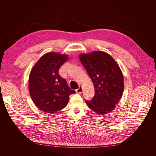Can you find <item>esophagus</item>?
<instances>
[{
  "label": "esophagus",
  "instance_id": "34e87169",
  "mask_svg": "<svg viewBox=\"0 0 156 156\" xmlns=\"http://www.w3.org/2000/svg\"><path fill=\"white\" fill-rule=\"evenodd\" d=\"M76 92L78 93H79V94H81V93L83 92V88H82V87L80 86V87L77 89V90H76Z\"/></svg>",
  "mask_w": 156,
  "mask_h": 156
}]
</instances>
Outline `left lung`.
Returning a JSON list of instances; mask_svg holds the SVG:
<instances>
[{"label": "left lung", "instance_id": "left-lung-1", "mask_svg": "<svg viewBox=\"0 0 156 156\" xmlns=\"http://www.w3.org/2000/svg\"><path fill=\"white\" fill-rule=\"evenodd\" d=\"M80 59L90 76L95 94L86 103L92 110L104 115L113 110L123 95V76L119 66L109 54L102 51L80 54Z\"/></svg>", "mask_w": 156, "mask_h": 156}]
</instances>
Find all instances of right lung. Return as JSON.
Wrapping results in <instances>:
<instances>
[{
  "mask_svg": "<svg viewBox=\"0 0 156 156\" xmlns=\"http://www.w3.org/2000/svg\"><path fill=\"white\" fill-rule=\"evenodd\" d=\"M65 54L49 52L42 56L31 70L29 91L42 112L54 114L67 105L69 96L75 93L58 74L60 66L68 60Z\"/></svg>",
  "mask_w": 156,
  "mask_h": 156,
  "instance_id": "obj_1",
  "label": "right lung"
}]
</instances>
